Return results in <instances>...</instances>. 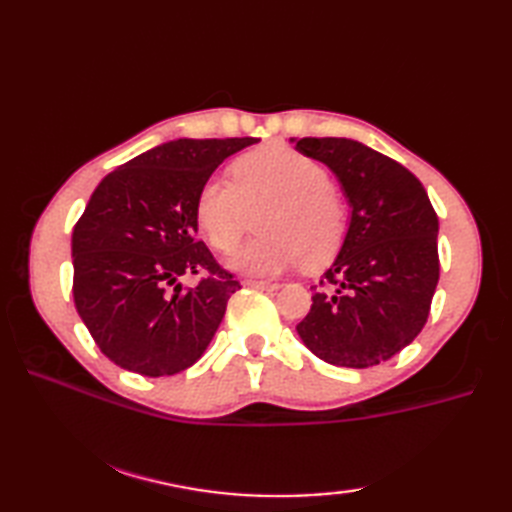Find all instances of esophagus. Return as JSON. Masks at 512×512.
Instances as JSON below:
<instances>
[{
    "label": "esophagus",
    "mask_w": 512,
    "mask_h": 512,
    "mask_svg": "<svg viewBox=\"0 0 512 512\" xmlns=\"http://www.w3.org/2000/svg\"><path fill=\"white\" fill-rule=\"evenodd\" d=\"M246 286L257 288V290H277L279 288L277 281H257V279H248Z\"/></svg>",
    "instance_id": "34e87169"
}]
</instances>
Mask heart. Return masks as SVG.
I'll use <instances>...</instances> for the list:
<instances>
[{
	"mask_svg": "<svg viewBox=\"0 0 512 512\" xmlns=\"http://www.w3.org/2000/svg\"><path fill=\"white\" fill-rule=\"evenodd\" d=\"M231 180L209 178L195 195V220L220 253L237 248L259 210L253 239L233 257L246 275L273 277L299 266L323 268L339 253L350 211L319 160L273 143L239 156Z\"/></svg>",
	"mask_w": 512,
	"mask_h": 512,
	"instance_id": "heart-1",
	"label": "heart"
}]
</instances>
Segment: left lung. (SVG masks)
Segmentation results:
<instances>
[{
    "mask_svg": "<svg viewBox=\"0 0 512 512\" xmlns=\"http://www.w3.org/2000/svg\"><path fill=\"white\" fill-rule=\"evenodd\" d=\"M328 165L352 206L341 253L312 286L297 325L321 361L372 367L396 356L427 323L440 279L438 215L422 182L400 162L350 138H299Z\"/></svg>",
    "mask_w": 512,
    "mask_h": 512,
    "instance_id": "8db88e82",
    "label": "left lung"
}]
</instances>
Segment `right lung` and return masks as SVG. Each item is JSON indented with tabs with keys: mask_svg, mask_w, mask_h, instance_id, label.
Instances as JSON below:
<instances>
[{
	"mask_svg": "<svg viewBox=\"0 0 512 512\" xmlns=\"http://www.w3.org/2000/svg\"><path fill=\"white\" fill-rule=\"evenodd\" d=\"M257 138H180L107 173L72 233L74 306L99 350L143 376H173L209 347L239 281L198 233L195 195ZM202 274L195 289L177 279Z\"/></svg>",
	"mask_w": 512,
	"mask_h": 512,
	"instance_id": "add662e5",
	"label": "right lung"
}]
</instances>
